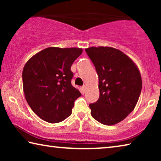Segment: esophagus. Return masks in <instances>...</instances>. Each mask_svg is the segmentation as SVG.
Returning <instances> with one entry per match:
<instances>
[{"label":"esophagus","mask_w":161,"mask_h":161,"mask_svg":"<svg viewBox=\"0 0 161 161\" xmlns=\"http://www.w3.org/2000/svg\"><path fill=\"white\" fill-rule=\"evenodd\" d=\"M81 88H82V90H83L84 92H86V85H83L82 87H81Z\"/></svg>","instance_id":"esophagus-1"}]
</instances>
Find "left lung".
Returning <instances> with one entry per match:
<instances>
[{"instance_id": "1", "label": "left lung", "mask_w": 161, "mask_h": 161, "mask_svg": "<svg viewBox=\"0 0 161 161\" xmlns=\"http://www.w3.org/2000/svg\"><path fill=\"white\" fill-rule=\"evenodd\" d=\"M99 77V98L89 104L91 114L101 124L111 126L134 109L142 89L136 64L126 54L111 47L85 49Z\"/></svg>"}]
</instances>
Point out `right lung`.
<instances>
[{
  "label": "right lung",
  "mask_w": 161,
  "mask_h": 161,
  "mask_svg": "<svg viewBox=\"0 0 161 161\" xmlns=\"http://www.w3.org/2000/svg\"><path fill=\"white\" fill-rule=\"evenodd\" d=\"M81 53V48L50 47L26 62L23 92L27 102L40 119L54 124L71 115L75 101L81 95L71 84V66Z\"/></svg>",
  "instance_id": "add662e5"
}]
</instances>
